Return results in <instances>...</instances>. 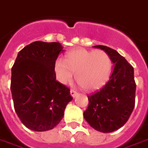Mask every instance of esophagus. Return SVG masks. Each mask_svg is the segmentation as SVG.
Listing matches in <instances>:
<instances>
[{"instance_id":"obj_1","label":"esophagus","mask_w":148,"mask_h":148,"mask_svg":"<svg viewBox=\"0 0 148 148\" xmlns=\"http://www.w3.org/2000/svg\"><path fill=\"white\" fill-rule=\"evenodd\" d=\"M71 96H72V97H74V98H75L76 97H77V95H78V93H77V92H76L75 90H71Z\"/></svg>"}]
</instances>
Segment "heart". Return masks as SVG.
<instances>
[{"mask_svg":"<svg viewBox=\"0 0 148 148\" xmlns=\"http://www.w3.org/2000/svg\"><path fill=\"white\" fill-rule=\"evenodd\" d=\"M112 65L111 58L105 51L77 48L67 52L64 60L58 58L54 64V71L56 79L63 85L71 82L76 73L77 84L83 90L91 91L106 83Z\"/></svg>","mask_w":148,"mask_h":148,"instance_id":"b5f03b06","label":"heart"}]
</instances>
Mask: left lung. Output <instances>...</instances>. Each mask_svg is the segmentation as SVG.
<instances>
[{
  "mask_svg": "<svg viewBox=\"0 0 148 148\" xmlns=\"http://www.w3.org/2000/svg\"><path fill=\"white\" fill-rule=\"evenodd\" d=\"M94 47L109 54L114 68L109 82L88 96L89 106L83 115L95 130L108 133L124 126L133 111L136 88L134 69L116 51L106 46Z\"/></svg>",
  "mask_w": 148,
  "mask_h": 148,
  "instance_id": "obj_1",
  "label": "left lung"
}]
</instances>
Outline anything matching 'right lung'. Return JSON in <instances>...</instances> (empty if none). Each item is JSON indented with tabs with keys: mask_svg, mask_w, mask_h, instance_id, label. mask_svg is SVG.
Instances as JSON below:
<instances>
[{
	"mask_svg": "<svg viewBox=\"0 0 148 148\" xmlns=\"http://www.w3.org/2000/svg\"><path fill=\"white\" fill-rule=\"evenodd\" d=\"M64 51L60 42L36 41L18 53L12 68L15 111L31 130L45 132L58 125L72 101L70 89L56 81L54 64Z\"/></svg>",
	"mask_w": 148,
	"mask_h": 148,
	"instance_id": "right-lung-1",
	"label": "right lung"
}]
</instances>
